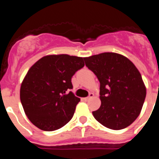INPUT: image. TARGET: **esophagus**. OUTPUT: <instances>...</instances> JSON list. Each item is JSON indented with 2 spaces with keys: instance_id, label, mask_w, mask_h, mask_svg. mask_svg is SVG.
Instances as JSON below:
<instances>
[{
  "instance_id": "obj_1",
  "label": "esophagus",
  "mask_w": 159,
  "mask_h": 159,
  "mask_svg": "<svg viewBox=\"0 0 159 159\" xmlns=\"http://www.w3.org/2000/svg\"><path fill=\"white\" fill-rule=\"evenodd\" d=\"M93 95H94V94H93V93H90V94H89V95H88V97H86V98H84V100H85V101H88V99H91V98H92V97H93Z\"/></svg>"
}]
</instances>
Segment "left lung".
I'll list each match as a JSON object with an SVG mask.
<instances>
[{"label": "left lung", "instance_id": "obj_1", "mask_svg": "<svg viewBox=\"0 0 159 159\" xmlns=\"http://www.w3.org/2000/svg\"><path fill=\"white\" fill-rule=\"evenodd\" d=\"M84 60L100 83L101 106L92 111L95 119L112 130L130 126L139 116L147 94L137 67L127 57L114 52Z\"/></svg>", "mask_w": 159, "mask_h": 159}]
</instances>
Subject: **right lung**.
<instances>
[{"mask_svg":"<svg viewBox=\"0 0 159 159\" xmlns=\"http://www.w3.org/2000/svg\"><path fill=\"white\" fill-rule=\"evenodd\" d=\"M82 57L50 55L35 63L25 75L20 97L29 119L38 128L52 131L73 117L80 99L72 89L71 78L84 67Z\"/></svg>","mask_w":159,"mask_h":159,"instance_id":"obj_1","label":"right lung"}]
</instances>
